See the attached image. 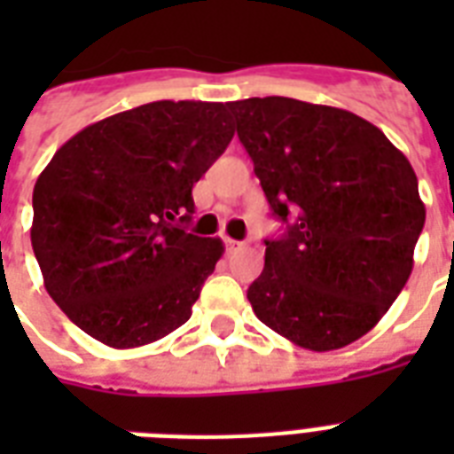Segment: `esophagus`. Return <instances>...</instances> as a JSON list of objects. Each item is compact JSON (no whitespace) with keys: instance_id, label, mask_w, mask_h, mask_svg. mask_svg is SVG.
<instances>
[{"instance_id":"34e87169","label":"esophagus","mask_w":454,"mask_h":454,"mask_svg":"<svg viewBox=\"0 0 454 454\" xmlns=\"http://www.w3.org/2000/svg\"><path fill=\"white\" fill-rule=\"evenodd\" d=\"M242 242L240 240H233V238H226V249L228 252H235V249H240Z\"/></svg>"}]
</instances>
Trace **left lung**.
Segmentation results:
<instances>
[{"mask_svg":"<svg viewBox=\"0 0 454 454\" xmlns=\"http://www.w3.org/2000/svg\"><path fill=\"white\" fill-rule=\"evenodd\" d=\"M278 219L247 299L270 330L334 351L380 323L412 273L427 209L408 157L348 110L266 96L228 103Z\"/></svg>","mask_w":454,"mask_h":454,"instance_id":"1","label":"left lung"}]
</instances>
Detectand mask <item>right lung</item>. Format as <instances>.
Returning a JSON list of instances; mask_svg holds the SVG:
<instances>
[{
	"label": "right lung",
	"instance_id": "add662e5",
	"mask_svg": "<svg viewBox=\"0 0 454 454\" xmlns=\"http://www.w3.org/2000/svg\"><path fill=\"white\" fill-rule=\"evenodd\" d=\"M233 134L223 103H145L84 127L39 174L32 249L49 297L89 337L137 348L191 317L223 242L181 223Z\"/></svg>",
	"mask_w": 454,
	"mask_h": 454
}]
</instances>
